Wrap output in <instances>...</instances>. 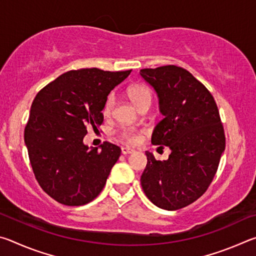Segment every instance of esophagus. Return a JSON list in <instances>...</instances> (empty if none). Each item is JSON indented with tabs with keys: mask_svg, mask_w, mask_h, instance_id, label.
<instances>
[{
	"mask_svg": "<svg viewBox=\"0 0 256 256\" xmlns=\"http://www.w3.org/2000/svg\"><path fill=\"white\" fill-rule=\"evenodd\" d=\"M134 152V149L130 148V146H123L122 148V154H132Z\"/></svg>",
	"mask_w": 256,
	"mask_h": 256,
	"instance_id": "obj_1",
	"label": "esophagus"
}]
</instances>
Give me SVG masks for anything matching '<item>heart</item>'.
Masks as SVG:
<instances>
[{
  "mask_svg": "<svg viewBox=\"0 0 256 256\" xmlns=\"http://www.w3.org/2000/svg\"><path fill=\"white\" fill-rule=\"evenodd\" d=\"M126 94L130 98L134 105L136 107H140L141 105H144L146 102H150L151 100V92L148 86H146L144 84H131L126 88ZM115 104V97L114 94H108V97L106 98L105 104H104V108L102 112L105 115L110 114V112L114 107ZM144 133V130H138L134 128H125L120 131V136L124 138L125 141L130 142V144H136V142L140 141L141 138V134Z\"/></svg>",
  "mask_w": 256,
  "mask_h": 256,
  "instance_id": "b5f03b06",
  "label": "heart"
}]
</instances>
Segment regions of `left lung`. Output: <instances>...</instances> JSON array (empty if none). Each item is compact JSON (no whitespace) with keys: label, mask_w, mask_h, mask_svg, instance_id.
I'll use <instances>...</instances> for the list:
<instances>
[{"label":"left lung","mask_w":256,"mask_h":256,"mask_svg":"<svg viewBox=\"0 0 256 256\" xmlns=\"http://www.w3.org/2000/svg\"><path fill=\"white\" fill-rule=\"evenodd\" d=\"M140 76L154 89L164 116L151 144L172 150L164 162L146 151L141 186L154 206L178 210L206 192L218 170L226 146L218 107L209 90L183 68H144Z\"/></svg>","instance_id":"1"}]
</instances>
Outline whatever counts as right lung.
Returning <instances> with one entry per match:
<instances>
[{
  "mask_svg": "<svg viewBox=\"0 0 256 256\" xmlns=\"http://www.w3.org/2000/svg\"><path fill=\"white\" fill-rule=\"evenodd\" d=\"M131 71H68L34 97L24 144L37 182L58 203L86 204L105 186L120 148L110 142L89 148L84 138L86 126L102 125L107 96Z\"/></svg>",
  "mask_w": 256,
  "mask_h": 256,
  "instance_id": "add662e5",
  "label": "right lung"
}]
</instances>
